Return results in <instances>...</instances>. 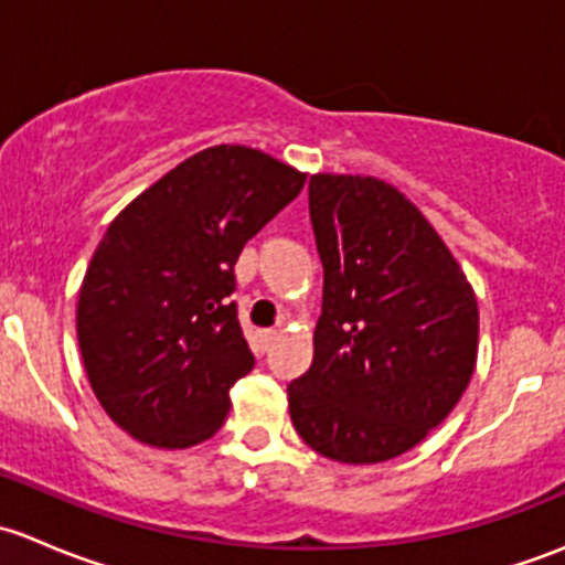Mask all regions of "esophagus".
Segmentation results:
<instances>
[{"instance_id":"34e87169","label":"esophagus","mask_w":565,"mask_h":565,"mask_svg":"<svg viewBox=\"0 0 565 565\" xmlns=\"http://www.w3.org/2000/svg\"><path fill=\"white\" fill-rule=\"evenodd\" d=\"M278 339V330H262L259 333V341H262V350H267V347H273V341Z\"/></svg>"}]
</instances>
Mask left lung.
Instances as JSON below:
<instances>
[{
  "label": "left lung",
  "instance_id": "1",
  "mask_svg": "<svg viewBox=\"0 0 565 565\" xmlns=\"http://www.w3.org/2000/svg\"><path fill=\"white\" fill-rule=\"evenodd\" d=\"M324 267L315 361L287 388L295 431L322 457L377 465L448 418L478 358V300L426 215L391 182L311 174Z\"/></svg>",
  "mask_w": 565,
  "mask_h": 565
}]
</instances>
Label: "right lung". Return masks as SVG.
<instances>
[{
  "label": "right lung",
  "mask_w": 565,
  "mask_h": 565,
  "mask_svg": "<svg viewBox=\"0 0 565 565\" xmlns=\"http://www.w3.org/2000/svg\"><path fill=\"white\" fill-rule=\"evenodd\" d=\"M303 182L254 147H207L108 224L78 289L76 333L119 429L177 451L224 426L232 385L254 369L230 300L235 262Z\"/></svg>",
  "instance_id": "obj_1"
}]
</instances>
